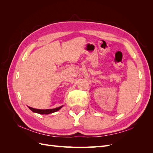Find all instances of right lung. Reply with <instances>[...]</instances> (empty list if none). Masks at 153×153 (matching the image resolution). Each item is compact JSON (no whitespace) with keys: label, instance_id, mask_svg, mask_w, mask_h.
I'll use <instances>...</instances> for the list:
<instances>
[{"label":"right lung","instance_id":"1","mask_svg":"<svg viewBox=\"0 0 153 153\" xmlns=\"http://www.w3.org/2000/svg\"><path fill=\"white\" fill-rule=\"evenodd\" d=\"M63 106H59V107H57V108H53V109H46V110H41V109H36V108H32L30 107V106H28L29 108L33 112H35V113H38V114H52V113H53V112H57V111L59 110L60 109H61L62 107Z\"/></svg>","mask_w":153,"mask_h":153}]
</instances>
